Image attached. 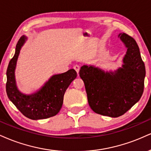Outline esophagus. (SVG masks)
Wrapping results in <instances>:
<instances>
[{
	"label": "esophagus",
	"mask_w": 151,
	"mask_h": 151,
	"mask_svg": "<svg viewBox=\"0 0 151 151\" xmlns=\"http://www.w3.org/2000/svg\"><path fill=\"white\" fill-rule=\"evenodd\" d=\"M74 70L76 71V72H77V74H79V70H80V67L79 66V65H74Z\"/></svg>",
	"instance_id": "esophagus-1"
}]
</instances>
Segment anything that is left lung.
Wrapping results in <instances>:
<instances>
[{"label":"left lung","instance_id":"obj_1","mask_svg":"<svg viewBox=\"0 0 151 151\" xmlns=\"http://www.w3.org/2000/svg\"><path fill=\"white\" fill-rule=\"evenodd\" d=\"M118 37L127 49L122 67L112 72L84 65L79 71L91 108L110 117L124 115L139 101L146 77L145 65L135 40L124 33L119 34Z\"/></svg>","mask_w":151,"mask_h":151}]
</instances>
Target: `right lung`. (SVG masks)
Instances as JSON below:
<instances>
[{
    "mask_svg": "<svg viewBox=\"0 0 151 151\" xmlns=\"http://www.w3.org/2000/svg\"><path fill=\"white\" fill-rule=\"evenodd\" d=\"M27 37L23 35L16 45L15 52L7 69L6 92L9 99L25 117L31 119H46L57 115L63 106L67 88L77 77L74 69L62 74H54L33 93L25 94L18 89L15 79V69L22 47Z\"/></svg>",
    "mask_w": 151,
    "mask_h": 151,
    "instance_id": "add662e5",
    "label": "right lung"
}]
</instances>
